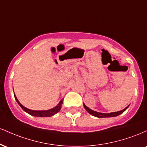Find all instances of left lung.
I'll return each instance as SVG.
<instances>
[{
    "instance_id": "1",
    "label": "left lung",
    "mask_w": 147,
    "mask_h": 147,
    "mask_svg": "<svg viewBox=\"0 0 147 147\" xmlns=\"http://www.w3.org/2000/svg\"><path fill=\"white\" fill-rule=\"evenodd\" d=\"M84 108H85V109L89 113L92 115L95 116V117H99V118H104V117H115V116H117L119 115H120L121 113H122L124 111H126V109H127L129 106H127V107H126L125 109H123V110L120 111H117V112H113V113H99V112H96V111H94L92 110H91V109H89V108H88L85 105V104H84Z\"/></svg>"
}]
</instances>
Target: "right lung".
Masks as SVG:
<instances>
[{
	"mask_svg": "<svg viewBox=\"0 0 147 147\" xmlns=\"http://www.w3.org/2000/svg\"><path fill=\"white\" fill-rule=\"evenodd\" d=\"M15 99H16V102H18V104H19V106H21V109H23V111H25L26 113H28V114L31 115L32 116H35V117H51V116L54 115L55 114L57 113L61 110V104H63V100L60 101V102L59 103V104L57 106H55V108L53 109H50V110H47V111H32V110H30V109H27L23 106L21 103H19L18 100L16 98V95H14Z\"/></svg>",
	"mask_w": 147,
	"mask_h": 147,
	"instance_id": "add662e5",
	"label": "right lung"
}]
</instances>
